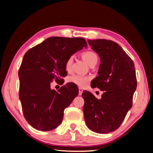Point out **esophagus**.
I'll list each match as a JSON object with an SVG mask.
<instances>
[{
    "label": "esophagus",
    "mask_w": 153,
    "mask_h": 153,
    "mask_svg": "<svg viewBox=\"0 0 153 153\" xmlns=\"http://www.w3.org/2000/svg\"><path fill=\"white\" fill-rule=\"evenodd\" d=\"M82 92H83V89L82 88H79V95L81 96L82 94Z\"/></svg>",
    "instance_id": "34e87169"
}]
</instances>
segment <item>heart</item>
<instances>
[{"instance_id":"b5f03b06","label":"heart","mask_w":153,"mask_h":153,"mask_svg":"<svg viewBox=\"0 0 153 153\" xmlns=\"http://www.w3.org/2000/svg\"><path fill=\"white\" fill-rule=\"evenodd\" d=\"M82 57L84 59V61L89 65L94 59H97V55L94 53H93V52L88 51L83 53ZM72 62H73V56H70L67 59L65 63V68L67 71H70ZM89 79L90 78L88 77L82 76V75L75 74L69 77L68 80L69 82L74 83V84L77 85V86L84 87L88 84Z\"/></svg>"}]
</instances>
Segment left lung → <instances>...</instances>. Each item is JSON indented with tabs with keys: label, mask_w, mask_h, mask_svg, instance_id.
Here are the masks:
<instances>
[{
	"label": "left lung",
	"mask_w": 153,
	"mask_h": 153,
	"mask_svg": "<svg viewBox=\"0 0 153 153\" xmlns=\"http://www.w3.org/2000/svg\"><path fill=\"white\" fill-rule=\"evenodd\" d=\"M89 45L100 56L98 76L91 87L103 92L100 99L83 91V107L86 125L98 134L112 132L120 126L132 106L137 87L134 63L121 46L105 39L88 40Z\"/></svg>",
	"instance_id": "left-lung-1"
}]
</instances>
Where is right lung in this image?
<instances>
[{"mask_svg":"<svg viewBox=\"0 0 153 153\" xmlns=\"http://www.w3.org/2000/svg\"><path fill=\"white\" fill-rule=\"evenodd\" d=\"M87 47L83 38L50 37L25 54L18 72L19 100L25 120L33 128L50 131L61 123L64 109L78 94L74 84L67 83L56 92L51 83L67 74V59ZM64 83V82H63Z\"/></svg>","mask_w":153,"mask_h":153,"instance_id":"obj_1","label":"right lung"}]
</instances>
